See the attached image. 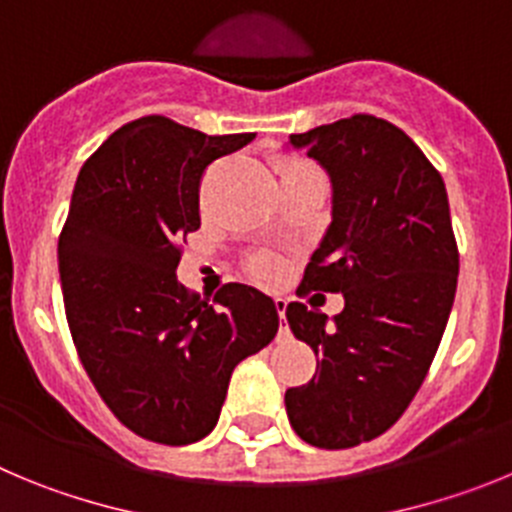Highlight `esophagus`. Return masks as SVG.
Wrapping results in <instances>:
<instances>
[{"mask_svg":"<svg viewBox=\"0 0 512 512\" xmlns=\"http://www.w3.org/2000/svg\"><path fill=\"white\" fill-rule=\"evenodd\" d=\"M275 308H278V316H280V334H283V331H288V326H283L285 324V308H288V301H285V298H275Z\"/></svg>","mask_w":512,"mask_h":512,"instance_id":"esophagus-1","label":"esophagus"}]
</instances>
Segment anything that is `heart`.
Wrapping results in <instances>:
<instances>
[{"mask_svg": "<svg viewBox=\"0 0 512 512\" xmlns=\"http://www.w3.org/2000/svg\"><path fill=\"white\" fill-rule=\"evenodd\" d=\"M303 170H313L311 165H303V163H293L283 170V176H290V173H303ZM252 273L257 275L260 280H275L280 275V262L278 257L273 255H257L252 260Z\"/></svg>", "mask_w": 512, "mask_h": 512, "instance_id": "obj_1", "label": "heart"}]
</instances>
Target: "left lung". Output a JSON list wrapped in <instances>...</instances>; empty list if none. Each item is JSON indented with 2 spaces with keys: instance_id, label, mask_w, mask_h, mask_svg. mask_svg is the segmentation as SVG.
<instances>
[{
  "instance_id": "obj_1",
  "label": "left lung",
  "mask_w": 512,
  "mask_h": 512,
  "mask_svg": "<svg viewBox=\"0 0 512 512\" xmlns=\"http://www.w3.org/2000/svg\"><path fill=\"white\" fill-rule=\"evenodd\" d=\"M288 145L331 181V224L301 290L342 293L344 311L285 308L319 357L308 385L285 390V411L306 444L349 449L403 416L434 362L459 275L449 199L421 147L385 119L354 114Z\"/></svg>"
}]
</instances>
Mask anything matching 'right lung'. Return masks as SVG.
Listing matches in <instances>:
<instances>
[{"instance_id":"right-lung-1","label":"right lung","mask_w":512,"mask_h":512,"mask_svg":"<svg viewBox=\"0 0 512 512\" xmlns=\"http://www.w3.org/2000/svg\"><path fill=\"white\" fill-rule=\"evenodd\" d=\"M255 140L165 117L124 124L84 163L58 239L73 344L114 416L186 446L211 434L234 367L278 334V308L227 283L214 303L178 283V239L201 227L206 165Z\"/></svg>"}]
</instances>
